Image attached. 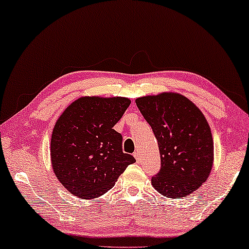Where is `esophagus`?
<instances>
[{
	"instance_id": "1",
	"label": "esophagus",
	"mask_w": 249,
	"mask_h": 249,
	"mask_svg": "<svg viewBox=\"0 0 249 249\" xmlns=\"http://www.w3.org/2000/svg\"><path fill=\"white\" fill-rule=\"evenodd\" d=\"M134 156H135L136 161H137V162H141V161H142V158H141V153H139L138 151H136V152L134 153Z\"/></svg>"
}]
</instances>
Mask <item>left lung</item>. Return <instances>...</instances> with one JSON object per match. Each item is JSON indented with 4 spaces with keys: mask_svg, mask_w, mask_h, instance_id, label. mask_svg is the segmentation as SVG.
<instances>
[{
    "mask_svg": "<svg viewBox=\"0 0 249 249\" xmlns=\"http://www.w3.org/2000/svg\"><path fill=\"white\" fill-rule=\"evenodd\" d=\"M158 139L161 169L152 185L161 195L182 198L209 178L213 165V138L205 117L188 98L162 93L136 100Z\"/></svg>",
    "mask_w": 249,
    "mask_h": 249,
    "instance_id": "left-lung-1",
    "label": "left lung"
}]
</instances>
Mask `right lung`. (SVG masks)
<instances>
[{
	"label": "right lung",
	"mask_w": 249,
	"mask_h": 249,
	"mask_svg": "<svg viewBox=\"0 0 249 249\" xmlns=\"http://www.w3.org/2000/svg\"><path fill=\"white\" fill-rule=\"evenodd\" d=\"M130 105L125 97L85 96L57 119L51 138V162L59 181L74 196L100 197L131 163L113 127Z\"/></svg>",
	"instance_id": "add662e5"
}]
</instances>
